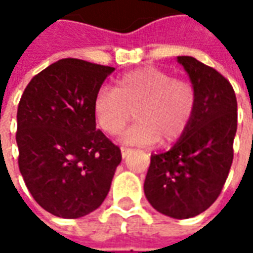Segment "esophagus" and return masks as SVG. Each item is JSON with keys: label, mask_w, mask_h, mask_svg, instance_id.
I'll return each mask as SVG.
<instances>
[{"label": "esophagus", "mask_w": 253, "mask_h": 253, "mask_svg": "<svg viewBox=\"0 0 253 253\" xmlns=\"http://www.w3.org/2000/svg\"><path fill=\"white\" fill-rule=\"evenodd\" d=\"M129 152H131V149H129V148H124V146H122V148H121V155H122V158L125 159V158L128 156V153H129Z\"/></svg>", "instance_id": "34e87169"}]
</instances>
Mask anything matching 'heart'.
<instances>
[{
    "instance_id": "1",
    "label": "heart",
    "mask_w": 253,
    "mask_h": 253,
    "mask_svg": "<svg viewBox=\"0 0 253 253\" xmlns=\"http://www.w3.org/2000/svg\"><path fill=\"white\" fill-rule=\"evenodd\" d=\"M194 108L193 85L156 67L122 74L114 90L104 87L94 98L97 124L108 135L120 133L131 121L133 111L138 122L121 136V141L129 145L179 139L189 126Z\"/></svg>"
}]
</instances>
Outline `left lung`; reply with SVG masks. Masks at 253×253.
<instances>
[{
    "mask_svg": "<svg viewBox=\"0 0 253 253\" xmlns=\"http://www.w3.org/2000/svg\"><path fill=\"white\" fill-rule=\"evenodd\" d=\"M196 91L187 129L169 151L152 155L143 183L148 201L171 218H191L217 200L228 177L237 133V97L212 67L191 56H177Z\"/></svg>",
    "mask_w": 253,
    "mask_h": 253,
    "instance_id": "8db88e82",
    "label": "left lung"
}]
</instances>
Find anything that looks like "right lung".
<instances>
[{
	"mask_svg": "<svg viewBox=\"0 0 253 253\" xmlns=\"http://www.w3.org/2000/svg\"><path fill=\"white\" fill-rule=\"evenodd\" d=\"M115 69L80 59L50 64L26 85L16 114L19 170L35 201L80 218L105 200L121 151L95 129L94 98Z\"/></svg>",
	"mask_w": 253,
	"mask_h": 253,
	"instance_id": "1",
	"label": "right lung"
}]
</instances>
